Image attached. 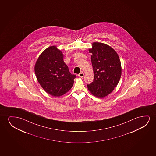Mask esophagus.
<instances>
[{
	"instance_id": "34e87169",
	"label": "esophagus",
	"mask_w": 156,
	"mask_h": 156,
	"mask_svg": "<svg viewBox=\"0 0 156 156\" xmlns=\"http://www.w3.org/2000/svg\"><path fill=\"white\" fill-rule=\"evenodd\" d=\"M83 76H84V73H80L78 75V76L79 77H80V78H83Z\"/></svg>"
}]
</instances>
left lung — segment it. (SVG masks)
Wrapping results in <instances>:
<instances>
[{
  "label": "left lung",
  "mask_w": 156,
  "mask_h": 156,
  "mask_svg": "<svg viewBox=\"0 0 156 156\" xmlns=\"http://www.w3.org/2000/svg\"><path fill=\"white\" fill-rule=\"evenodd\" d=\"M89 52L94 71V80L87 85L91 94L99 98L112 92L122 76V66L119 56L112 47L105 44L94 42Z\"/></svg>",
  "instance_id": "obj_1"
}]
</instances>
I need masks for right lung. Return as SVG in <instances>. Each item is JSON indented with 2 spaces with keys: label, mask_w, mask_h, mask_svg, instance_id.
I'll return each mask as SVG.
<instances>
[{
  "label": "right lung",
  "mask_w": 156,
  "mask_h": 156,
  "mask_svg": "<svg viewBox=\"0 0 156 156\" xmlns=\"http://www.w3.org/2000/svg\"><path fill=\"white\" fill-rule=\"evenodd\" d=\"M34 72L45 92L55 97L69 92L76 78L69 72L63 61V54L55 46L48 47L41 53L36 62Z\"/></svg>",
  "instance_id": "obj_1"
}]
</instances>
